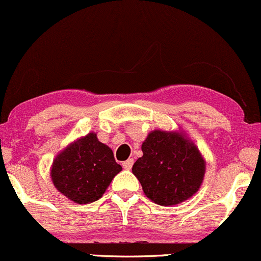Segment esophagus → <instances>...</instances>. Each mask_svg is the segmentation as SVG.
Returning <instances> with one entry per match:
<instances>
[{"label":"esophagus","instance_id":"obj_1","mask_svg":"<svg viewBox=\"0 0 261 261\" xmlns=\"http://www.w3.org/2000/svg\"><path fill=\"white\" fill-rule=\"evenodd\" d=\"M133 163H134V161L132 160V159H129V160H127V161H124L123 163H122V167H123L124 169H127V170H129L132 167H133Z\"/></svg>","mask_w":261,"mask_h":261}]
</instances>
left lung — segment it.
I'll use <instances>...</instances> for the list:
<instances>
[{
	"instance_id": "8db88e82",
	"label": "left lung",
	"mask_w": 261,
	"mask_h": 261,
	"mask_svg": "<svg viewBox=\"0 0 261 261\" xmlns=\"http://www.w3.org/2000/svg\"><path fill=\"white\" fill-rule=\"evenodd\" d=\"M141 150L143 156L132 170L151 201L160 205H174L198 191L205 163L197 147L182 134L153 130Z\"/></svg>"
}]
</instances>
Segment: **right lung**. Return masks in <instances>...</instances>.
<instances>
[{
    "label": "right lung",
    "instance_id": "add662e5",
    "mask_svg": "<svg viewBox=\"0 0 261 261\" xmlns=\"http://www.w3.org/2000/svg\"><path fill=\"white\" fill-rule=\"evenodd\" d=\"M121 170L110 147L89 133L57 156L50 175L58 191L76 203L86 204L100 198Z\"/></svg>",
    "mask_w": 261,
    "mask_h": 261
}]
</instances>
